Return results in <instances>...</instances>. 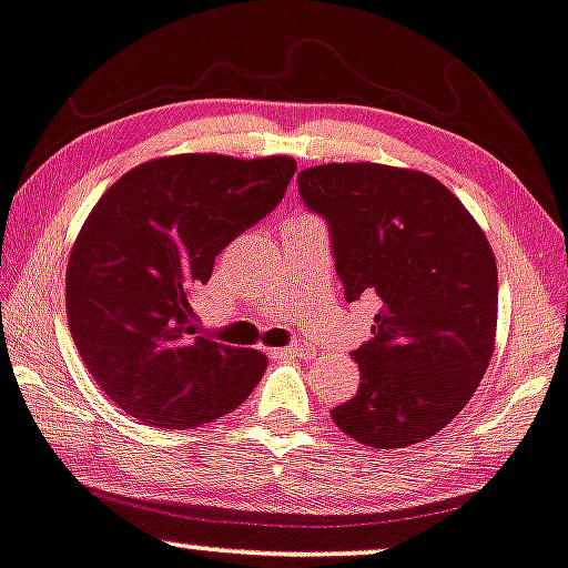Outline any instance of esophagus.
Segmentation results:
<instances>
[{"label": "esophagus", "instance_id": "1", "mask_svg": "<svg viewBox=\"0 0 568 568\" xmlns=\"http://www.w3.org/2000/svg\"><path fill=\"white\" fill-rule=\"evenodd\" d=\"M280 353H285V355H301V358H306V355L314 353V347L308 345V343H291L288 347H283V351H280Z\"/></svg>", "mask_w": 568, "mask_h": 568}]
</instances>
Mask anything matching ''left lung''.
Here are the masks:
<instances>
[{
  "instance_id": "8db88e82",
  "label": "left lung",
  "mask_w": 568,
  "mask_h": 568,
  "mask_svg": "<svg viewBox=\"0 0 568 568\" xmlns=\"http://www.w3.org/2000/svg\"><path fill=\"white\" fill-rule=\"evenodd\" d=\"M324 215L345 301L379 298L374 337L353 353L361 387L332 420L374 449H403L449 426L496 351L498 272L486 233L442 181L382 163L298 173Z\"/></svg>"
}]
</instances>
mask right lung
<instances>
[{
    "mask_svg": "<svg viewBox=\"0 0 568 568\" xmlns=\"http://www.w3.org/2000/svg\"><path fill=\"white\" fill-rule=\"evenodd\" d=\"M291 155H163L105 189L67 262V322L109 399L148 426L236 410L267 355L200 337L192 298L215 256L283 200Z\"/></svg>",
    "mask_w": 568,
    "mask_h": 568,
    "instance_id": "add662e5",
    "label": "right lung"
}]
</instances>
